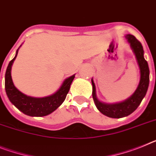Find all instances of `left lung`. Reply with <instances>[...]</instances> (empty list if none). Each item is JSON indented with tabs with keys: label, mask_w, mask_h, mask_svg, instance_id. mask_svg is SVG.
I'll use <instances>...</instances> for the list:
<instances>
[{
	"label": "left lung",
	"mask_w": 156,
	"mask_h": 156,
	"mask_svg": "<svg viewBox=\"0 0 156 156\" xmlns=\"http://www.w3.org/2000/svg\"><path fill=\"white\" fill-rule=\"evenodd\" d=\"M125 37L127 42L129 43L130 47L135 55L136 60L139 66L140 73L139 84L133 94L123 102H116V103H106V102H101L97 98L95 85H94L93 79H91L92 97L94 104L96 106L97 109L102 114L112 118H124L134 112L140 104L142 99L144 98L149 85L150 72H149L147 61L144 59V49L141 43L132 34H126Z\"/></svg>",
	"instance_id": "8db88e82"
}]
</instances>
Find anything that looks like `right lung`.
I'll return each mask as SVG.
<instances>
[{"label": "right lung", "mask_w": 156, "mask_h": 156, "mask_svg": "<svg viewBox=\"0 0 156 156\" xmlns=\"http://www.w3.org/2000/svg\"><path fill=\"white\" fill-rule=\"evenodd\" d=\"M19 49L16 50L15 58L9 62L5 73V91L8 98L19 110L24 114L31 117L46 116L57 110L65 101L72 82L75 78V74L65 79L60 88L51 95L42 98L28 96L15 87L12 79V66L16 58Z\"/></svg>", "instance_id": "add662e5"}]
</instances>
